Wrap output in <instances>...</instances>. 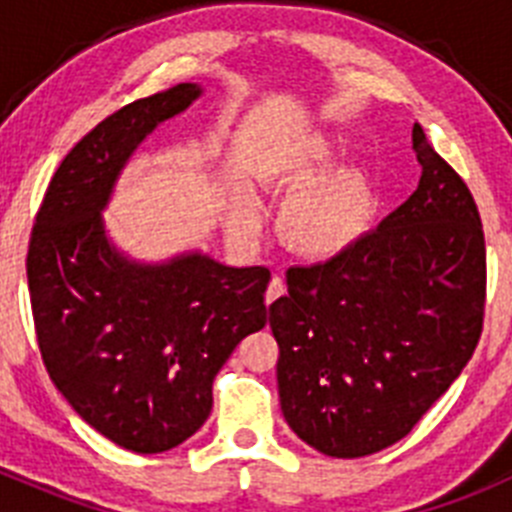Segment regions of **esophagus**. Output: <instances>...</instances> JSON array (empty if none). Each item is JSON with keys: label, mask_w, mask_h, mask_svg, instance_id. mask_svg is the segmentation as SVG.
<instances>
[{"label": "esophagus", "mask_w": 512, "mask_h": 512, "mask_svg": "<svg viewBox=\"0 0 512 512\" xmlns=\"http://www.w3.org/2000/svg\"><path fill=\"white\" fill-rule=\"evenodd\" d=\"M284 295V279L282 277H274L269 282V289H266V305L277 300V297Z\"/></svg>", "instance_id": "esophagus-1"}]
</instances>
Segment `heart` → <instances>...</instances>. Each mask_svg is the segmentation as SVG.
<instances>
[{
  "mask_svg": "<svg viewBox=\"0 0 512 512\" xmlns=\"http://www.w3.org/2000/svg\"><path fill=\"white\" fill-rule=\"evenodd\" d=\"M341 156L343 143L336 135L310 130L287 140L266 164V184L287 194L279 207V235L292 251L310 259L348 251L377 210L372 171L359 161L330 170ZM230 223L241 235L259 233L261 217L253 197L241 194L235 200Z\"/></svg>",
  "mask_w": 512,
  "mask_h": 512,
  "instance_id": "heart-1",
  "label": "heart"
}]
</instances>
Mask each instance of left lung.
I'll list each match as a JSON object with an SVG mask.
<instances>
[{
    "label": "left lung",
    "mask_w": 512,
    "mask_h": 512,
    "mask_svg": "<svg viewBox=\"0 0 512 512\" xmlns=\"http://www.w3.org/2000/svg\"><path fill=\"white\" fill-rule=\"evenodd\" d=\"M418 189L325 264L292 266L269 305L289 428L336 459L413 431L472 359L485 315V233L459 174L413 128Z\"/></svg>",
    "instance_id": "1"
}]
</instances>
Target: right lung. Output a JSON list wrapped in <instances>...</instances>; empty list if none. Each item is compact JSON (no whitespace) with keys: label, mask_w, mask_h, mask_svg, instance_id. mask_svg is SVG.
Here are the masks:
<instances>
[{"label":"right lung","mask_w":512,"mask_h":512,"mask_svg":"<svg viewBox=\"0 0 512 512\" xmlns=\"http://www.w3.org/2000/svg\"><path fill=\"white\" fill-rule=\"evenodd\" d=\"M200 97V84H176L84 135L48 184L27 251L45 369L81 420L135 454H161L200 431L215 374L266 325L269 269L200 251L146 264L104 225L130 156Z\"/></svg>","instance_id":"right-lung-1"}]
</instances>
